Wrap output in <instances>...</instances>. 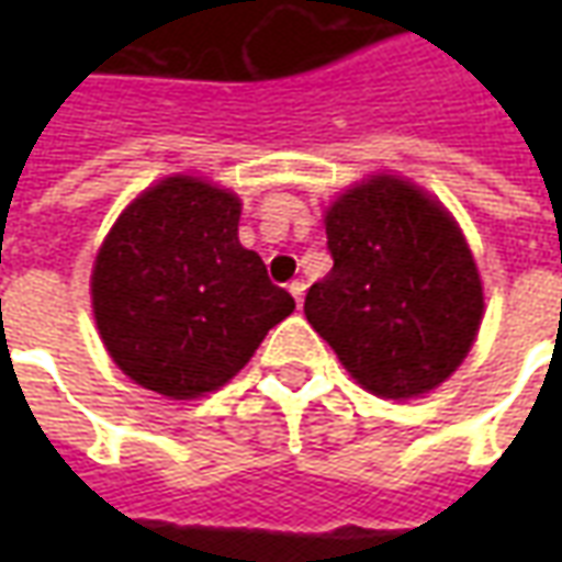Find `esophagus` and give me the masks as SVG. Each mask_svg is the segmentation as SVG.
<instances>
[{"label":"esophagus","mask_w":562,"mask_h":562,"mask_svg":"<svg viewBox=\"0 0 562 562\" xmlns=\"http://www.w3.org/2000/svg\"><path fill=\"white\" fill-rule=\"evenodd\" d=\"M289 292H292V297L297 301V306H301V304H304L306 282L304 280H292V282H289Z\"/></svg>","instance_id":"obj_1"}]
</instances>
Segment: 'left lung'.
I'll return each mask as SVG.
<instances>
[{
	"label": "left lung",
	"instance_id": "8db88e82",
	"mask_svg": "<svg viewBox=\"0 0 562 562\" xmlns=\"http://www.w3.org/2000/svg\"><path fill=\"white\" fill-rule=\"evenodd\" d=\"M325 232L334 268L304 301L318 337L379 397L406 401L446 382L484 313L458 222L418 186L379 173L330 204Z\"/></svg>",
	"mask_w": 562,
	"mask_h": 562
}]
</instances>
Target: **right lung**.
<instances>
[{
    "instance_id": "right-lung-1",
    "label": "right lung",
    "mask_w": 562,
    "mask_h": 562,
    "mask_svg": "<svg viewBox=\"0 0 562 562\" xmlns=\"http://www.w3.org/2000/svg\"><path fill=\"white\" fill-rule=\"evenodd\" d=\"M240 201L168 177L116 220L92 268V313L114 364L171 401L237 376L294 297L237 240Z\"/></svg>"
}]
</instances>
